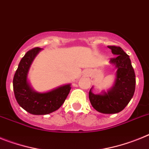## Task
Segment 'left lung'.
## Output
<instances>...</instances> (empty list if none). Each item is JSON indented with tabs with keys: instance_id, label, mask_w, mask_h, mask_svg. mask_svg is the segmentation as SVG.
Returning a JSON list of instances; mask_svg holds the SVG:
<instances>
[{
	"instance_id": "obj_1",
	"label": "left lung",
	"mask_w": 149,
	"mask_h": 149,
	"mask_svg": "<svg viewBox=\"0 0 149 149\" xmlns=\"http://www.w3.org/2000/svg\"><path fill=\"white\" fill-rule=\"evenodd\" d=\"M116 57L110 63L117 68L116 84L103 94H94L89 91V100L97 111L105 114H115L122 111L130 101L135 91L136 76L129 55L120 46H108Z\"/></svg>"
}]
</instances>
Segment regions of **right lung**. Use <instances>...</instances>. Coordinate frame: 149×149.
Segmentation results:
<instances>
[{"label":"right lung","instance_id":"1","mask_svg":"<svg viewBox=\"0 0 149 149\" xmlns=\"http://www.w3.org/2000/svg\"><path fill=\"white\" fill-rule=\"evenodd\" d=\"M40 48L29 50L20 61L13 77V91L18 103L24 110L33 115H46L58 109L65 101L71 87L66 85L46 93L32 90L27 80L28 70Z\"/></svg>","mask_w":149,"mask_h":149}]
</instances>
